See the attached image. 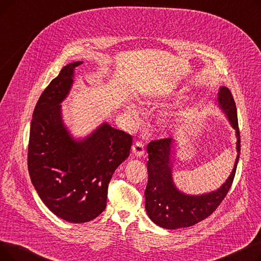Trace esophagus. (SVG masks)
Returning <instances> with one entry per match:
<instances>
[{"mask_svg":"<svg viewBox=\"0 0 261 261\" xmlns=\"http://www.w3.org/2000/svg\"><path fill=\"white\" fill-rule=\"evenodd\" d=\"M132 153L135 156H143L145 154V147L143 145V143L141 142H136L133 146H132Z\"/></svg>","mask_w":261,"mask_h":261,"instance_id":"esophagus-1","label":"esophagus"}]
</instances>
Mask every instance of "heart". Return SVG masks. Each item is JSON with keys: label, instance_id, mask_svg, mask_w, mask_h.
<instances>
[{"label": "heart", "instance_id": "heart-1", "mask_svg": "<svg viewBox=\"0 0 261 261\" xmlns=\"http://www.w3.org/2000/svg\"><path fill=\"white\" fill-rule=\"evenodd\" d=\"M184 93L183 90H180L176 92V97H180V96H182V94ZM126 110L128 114H130L131 116H138L139 115V110L138 108H136V106L132 102H129L127 106H126ZM196 120V114L195 113H187L185 114L184 116H182L181 118L179 119H172V120H168L165 122V129L168 133H173V132H177L180 131L182 129H185V128H188L191 123H193L194 121Z\"/></svg>", "mask_w": 261, "mask_h": 261}]
</instances>
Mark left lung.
<instances>
[{
	"label": "left lung",
	"instance_id": "left-lung-1",
	"mask_svg": "<svg viewBox=\"0 0 261 261\" xmlns=\"http://www.w3.org/2000/svg\"><path fill=\"white\" fill-rule=\"evenodd\" d=\"M218 105L230 126L236 131L237 156L226 181L216 190L202 195H187L173 182L172 167L175 160L173 139L152 141L147 146L148 183L145 190V208L149 218L159 226L176 229L197 224L211 216L225 198L234 181L240 155V133L237 109L229 90L221 87L218 94Z\"/></svg>",
	"mask_w": 261,
	"mask_h": 261
}]
</instances>
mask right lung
<instances>
[{
  "instance_id": "right-lung-1",
  "label": "right lung",
  "mask_w": 261,
  "mask_h": 261,
  "mask_svg": "<svg viewBox=\"0 0 261 261\" xmlns=\"http://www.w3.org/2000/svg\"><path fill=\"white\" fill-rule=\"evenodd\" d=\"M68 63L41 94L31 123L29 171L40 199L57 217L84 223L106 208L108 186L130 154L131 135L102 122L89 135L75 139L62 116V101L74 84Z\"/></svg>"
}]
</instances>
